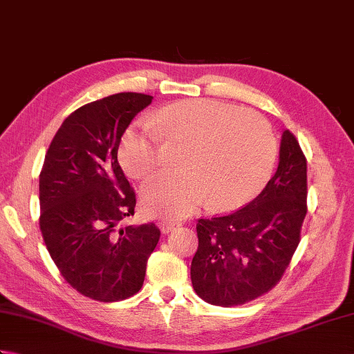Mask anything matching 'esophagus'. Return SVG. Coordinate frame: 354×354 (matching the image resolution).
<instances>
[{"mask_svg": "<svg viewBox=\"0 0 354 354\" xmlns=\"http://www.w3.org/2000/svg\"><path fill=\"white\" fill-rule=\"evenodd\" d=\"M158 227H160L162 234H169L170 231L175 230L178 227L176 222H171V221H161L160 223H158Z\"/></svg>", "mask_w": 354, "mask_h": 354, "instance_id": "obj_1", "label": "esophagus"}]
</instances>
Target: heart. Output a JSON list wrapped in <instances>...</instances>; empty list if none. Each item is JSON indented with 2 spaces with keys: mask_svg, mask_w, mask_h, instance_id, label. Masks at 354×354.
<instances>
[{
  "mask_svg": "<svg viewBox=\"0 0 354 354\" xmlns=\"http://www.w3.org/2000/svg\"><path fill=\"white\" fill-rule=\"evenodd\" d=\"M185 145L183 173H161L142 187L141 205L153 217L179 219L209 204L234 209L252 201L272 175L277 140L265 118L217 100H181L131 126L120 162L146 178L165 162V141Z\"/></svg>",
  "mask_w": 354,
  "mask_h": 354,
  "instance_id": "b5f03b06",
  "label": "heart"
}]
</instances>
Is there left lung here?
<instances>
[{
  "label": "left lung",
  "instance_id": "1",
  "mask_svg": "<svg viewBox=\"0 0 354 354\" xmlns=\"http://www.w3.org/2000/svg\"><path fill=\"white\" fill-rule=\"evenodd\" d=\"M307 161L284 131L280 162L265 189L234 213L199 219L192 284L204 301L232 307L250 303L281 280L307 213Z\"/></svg>",
  "mask_w": 354,
  "mask_h": 354
}]
</instances>
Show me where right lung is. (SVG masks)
Wrapping results in <instances>:
<instances>
[{
	"label": "right lung",
	"mask_w": 354,
	"mask_h": 354,
	"mask_svg": "<svg viewBox=\"0 0 354 354\" xmlns=\"http://www.w3.org/2000/svg\"><path fill=\"white\" fill-rule=\"evenodd\" d=\"M152 95L118 93L64 120L39 175V227L45 246L73 289L114 303L142 286L160 240L155 223L117 228L133 216L135 192L120 167L118 146Z\"/></svg>",
	"instance_id": "add662e5"
}]
</instances>
